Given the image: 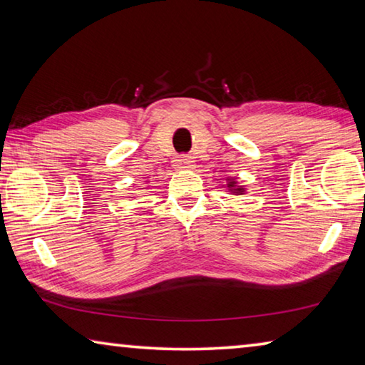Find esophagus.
Returning <instances> with one entry per match:
<instances>
[{
  "instance_id": "obj_1",
  "label": "esophagus",
  "mask_w": 365,
  "mask_h": 365,
  "mask_svg": "<svg viewBox=\"0 0 365 365\" xmlns=\"http://www.w3.org/2000/svg\"><path fill=\"white\" fill-rule=\"evenodd\" d=\"M193 163H195V159L191 158V156H178V158L174 160L175 168H177V169H182V170L193 169V165H195Z\"/></svg>"
}]
</instances>
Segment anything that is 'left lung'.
Segmentation results:
<instances>
[{"label":"left lung","mask_w":365,"mask_h":365,"mask_svg":"<svg viewBox=\"0 0 365 365\" xmlns=\"http://www.w3.org/2000/svg\"><path fill=\"white\" fill-rule=\"evenodd\" d=\"M224 187L230 191V193H233V195H245L246 193V188L243 187V185H240L238 182H237V178H233V177H227L225 178V185Z\"/></svg>","instance_id":"8db88e82"}]
</instances>
